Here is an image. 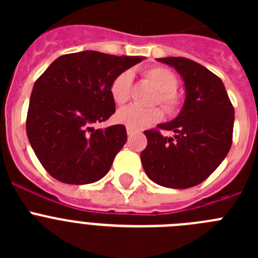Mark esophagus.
Returning <instances> with one entry per match:
<instances>
[{"label": "esophagus", "mask_w": 258, "mask_h": 258, "mask_svg": "<svg viewBox=\"0 0 258 258\" xmlns=\"http://www.w3.org/2000/svg\"><path fill=\"white\" fill-rule=\"evenodd\" d=\"M126 133H127V136L132 137V136H134V134H136V132H134L133 129H131V127H127V129H126Z\"/></svg>", "instance_id": "1"}]
</instances>
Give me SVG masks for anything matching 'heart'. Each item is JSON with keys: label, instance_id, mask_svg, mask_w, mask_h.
Wrapping results in <instances>:
<instances>
[{"label": "heart", "instance_id": "heart-1", "mask_svg": "<svg viewBox=\"0 0 258 258\" xmlns=\"http://www.w3.org/2000/svg\"><path fill=\"white\" fill-rule=\"evenodd\" d=\"M143 74L146 79L159 90L155 102L160 103L168 113L175 112L181 104V99L177 93L178 80L175 75L165 67L147 68ZM132 85H133V74L131 71H122L121 74H118L113 79L109 92L116 104L122 106L131 99ZM116 118L118 122H121L133 131H141L160 121L163 118V111L159 107L141 108L138 106H129L120 109L116 113Z\"/></svg>", "mask_w": 258, "mask_h": 258}]
</instances>
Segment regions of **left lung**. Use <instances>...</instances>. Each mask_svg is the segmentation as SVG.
<instances>
[{
    "label": "left lung",
    "instance_id": "8db88e82",
    "mask_svg": "<svg viewBox=\"0 0 258 258\" xmlns=\"http://www.w3.org/2000/svg\"><path fill=\"white\" fill-rule=\"evenodd\" d=\"M178 71L186 101L170 122L145 131L147 147L141 152L143 169L155 183L188 188L207 179L226 157L232 143L234 107L218 76L181 56L159 58ZM170 130L174 137H164Z\"/></svg>",
    "mask_w": 258,
    "mask_h": 258
}]
</instances>
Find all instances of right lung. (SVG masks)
Returning <instances> with one entry per match:
<instances>
[{"mask_svg": "<svg viewBox=\"0 0 258 258\" xmlns=\"http://www.w3.org/2000/svg\"><path fill=\"white\" fill-rule=\"evenodd\" d=\"M142 56L80 51L59 56L36 80L27 136L41 165L68 184H86L108 173L126 142L124 125L94 129L115 113L111 83Z\"/></svg>", "mask_w": 258, "mask_h": 258, "instance_id": "right-lung-1", "label": "right lung"}]
</instances>
